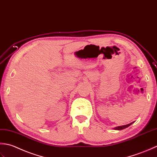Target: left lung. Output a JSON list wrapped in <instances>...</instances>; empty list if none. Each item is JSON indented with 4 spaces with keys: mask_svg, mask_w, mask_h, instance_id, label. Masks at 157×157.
<instances>
[{
    "mask_svg": "<svg viewBox=\"0 0 157 157\" xmlns=\"http://www.w3.org/2000/svg\"><path fill=\"white\" fill-rule=\"evenodd\" d=\"M133 123H129V124H126V125H123V126H119V127H115L114 128V129H116V130H122V129H125V128H127V127H128L129 126H130L131 124H132Z\"/></svg>",
    "mask_w": 157,
    "mask_h": 157,
    "instance_id": "8db88e82",
    "label": "left lung"
}]
</instances>
